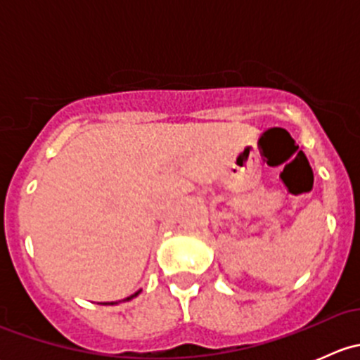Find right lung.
Returning <instances> with one entry per match:
<instances>
[{"label":"right lung","instance_id":"add662e5","mask_svg":"<svg viewBox=\"0 0 360 360\" xmlns=\"http://www.w3.org/2000/svg\"><path fill=\"white\" fill-rule=\"evenodd\" d=\"M141 291H137L136 294H132V296H129V297H127V301H129V300H132V297H136L137 296V294H139ZM104 304H115V303H104Z\"/></svg>","mask_w":360,"mask_h":360}]
</instances>
